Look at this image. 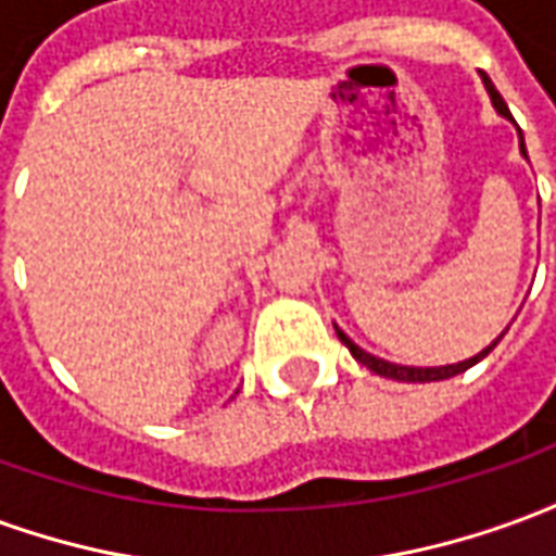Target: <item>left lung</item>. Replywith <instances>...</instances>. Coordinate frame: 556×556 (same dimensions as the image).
<instances>
[{"label": "left lung", "instance_id": "8db88e82", "mask_svg": "<svg viewBox=\"0 0 556 556\" xmlns=\"http://www.w3.org/2000/svg\"><path fill=\"white\" fill-rule=\"evenodd\" d=\"M482 83H485V91H489L491 106L497 110V115H503V118H509V122H515L513 113H509V106L503 103L501 91L494 89V83H491V79L485 77V74H482ZM518 137H521V130H518ZM521 154H525V157H527L525 137H521ZM333 327H337V325H333ZM506 330H509V327H506ZM506 330H503V333H506ZM503 333L497 339H494V342H491L489 349H482V351H479V354H473V357H467V361H462V363H450V366H402V363L381 361V357H375V354H369V351H363L361 345H354V342H351V339L345 337V333H342V330H339V327H337L339 342H342V345H345V349L351 351V357H354V361L363 363L366 369H372V372L381 375V378H393V381H408V384H429V381H443V378H453V375L467 372L470 366H477V363L482 361V357H485V354H489V351L494 349L497 342H501Z\"/></svg>", "mask_w": 556, "mask_h": 556}]
</instances>
